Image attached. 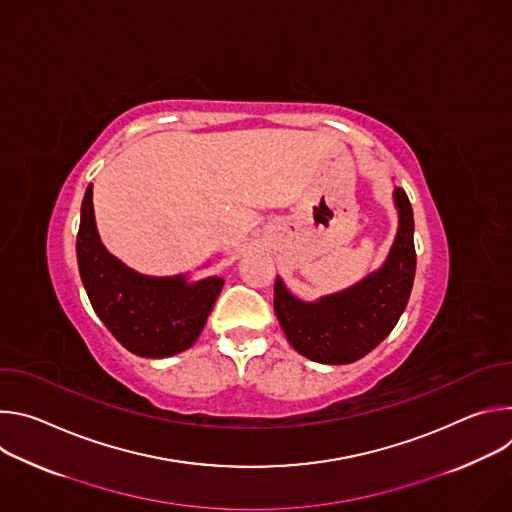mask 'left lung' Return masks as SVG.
Listing matches in <instances>:
<instances>
[{
	"label": "left lung",
	"mask_w": 512,
	"mask_h": 512,
	"mask_svg": "<svg viewBox=\"0 0 512 512\" xmlns=\"http://www.w3.org/2000/svg\"><path fill=\"white\" fill-rule=\"evenodd\" d=\"M399 231L387 263L377 273L316 304L296 300L275 281L273 310L300 354L324 364H348L379 346L399 322L413 287V210L403 188H395Z\"/></svg>",
	"instance_id": "8db88e82"
}]
</instances>
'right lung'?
<instances>
[{"label":"right lung","mask_w":512,"mask_h":512,"mask_svg":"<svg viewBox=\"0 0 512 512\" xmlns=\"http://www.w3.org/2000/svg\"><path fill=\"white\" fill-rule=\"evenodd\" d=\"M93 190L85 192L77 259L93 310L129 352L150 358L172 356L194 344L221 294L223 277L186 285L184 277H145L107 253L101 245Z\"/></svg>","instance_id":"right-lung-1"}]
</instances>
